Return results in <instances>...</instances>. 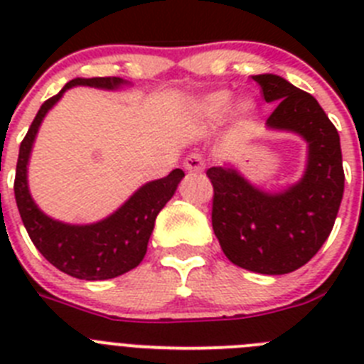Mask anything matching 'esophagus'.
Masks as SVG:
<instances>
[{
	"label": "esophagus",
	"instance_id": "34e87169",
	"mask_svg": "<svg viewBox=\"0 0 364 364\" xmlns=\"http://www.w3.org/2000/svg\"><path fill=\"white\" fill-rule=\"evenodd\" d=\"M184 167L188 169V171H193V173L202 171V169L205 167L204 156H202V154H198V153H191L188 159L184 160Z\"/></svg>",
	"mask_w": 364,
	"mask_h": 364
}]
</instances>
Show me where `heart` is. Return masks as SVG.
Returning a JSON list of instances; mask_svg holds the SVG:
<instances>
[{
	"mask_svg": "<svg viewBox=\"0 0 364 364\" xmlns=\"http://www.w3.org/2000/svg\"><path fill=\"white\" fill-rule=\"evenodd\" d=\"M231 105V95L226 91H220V92H213V95H210L208 98L204 100V104H202V111L208 114L210 118H220L224 117L228 112V109H230ZM252 104H247V102H244L242 105H240V112H244V114H247V112H252Z\"/></svg>",
	"mask_w": 364,
	"mask_h": 364,
	"instance_id": "1",
	"label": "heart"
}]
</instances>
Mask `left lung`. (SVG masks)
<instances>
[{
  "instance_id": "1",
  "label": "left lung",
  "mask_w": 364,
  "mask_h": 364,
  "mask_svg": "<svg viewBox=\"0 0 364 364\" xmlns=\"http://www.w3.org/2000/svg\"><path fill=\"white\" fill-rule=\"evenodd\" d=\"M253 82L266 102L275 104L266 125L294 131L308 142L306 173L284 193L269 195L235 169L210 167L211 222L233 264L282 275L306 264L332 233L345 191L343 154L336 125L310 92L275 74H257Z\"/></svg>"
}]
</instances>
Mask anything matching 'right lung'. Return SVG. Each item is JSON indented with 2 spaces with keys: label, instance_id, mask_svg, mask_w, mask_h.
Wrapping results in <instances>:
<instances>
[{
  "label": "right lung",
  "instance_id": "obj_1",
  "mask_svg": "<svg viewBox=\"0 0 364 364\" xmlns=\"http://www.w3.org/2000/svg\"><path fill=\"white\" fill-rule=\"evenodd\" d=\"M124 80L117 76L74 78L56 96L49 98L32 120L19 146L16 164L14 195L23 226L38 252L60 272L82 281H105L131 272L142 262L147 242L153 233L154 218L167 200L175 195L184 176L182 169H173L167 176L142 186L117 213L89 226H70L49 218L38 210L27 188V162L32 142L41 120L50 107L74 85L117 89Z\"/></svg>",
  "mask_w": 364,
  "mask_h": 364
}]
</instances>
